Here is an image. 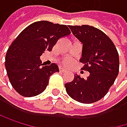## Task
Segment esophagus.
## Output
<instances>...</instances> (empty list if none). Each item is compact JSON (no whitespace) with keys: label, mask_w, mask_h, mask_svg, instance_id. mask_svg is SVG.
<instances>
[{"label":"esophagus","mask_w":127,"mask_h":127,"mask_svg":"<svg viewBox=\"0 0 127 127\" xmlns=\"http://www.w3.org/2000/svg\"><path fill=\"white\" fill-rule=\"evenodd\" d=\"M60 71H61L62 73H64V72H65V68H60Z\"/></svg>","instance_id":"34e87169"}]
</instances>
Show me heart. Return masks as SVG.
Wrapping results in <instances>:
<instances>
[{
	"label": "heart",
	"instance_id": "obj_1",
	"mask_svg": "<svg viewBox=\"0 0 127 127\" xmlns=\"http://www.w3.org/2000/svg\"><path fill=\"white\" fill-rule=\"evenodd\" d=\"M65 65H69V64H71V61H66V62H65Z\"/></svg>",
	"mask_w": 127,
	"mask_h": 127
}]
</instances>
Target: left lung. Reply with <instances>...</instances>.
<instances>
[{"mask_svg": "<svg viewBox=\"0 0 127 127\" xmlns=\"http://www.w3.org/2000/svg\"><path fill=\"white\" fill-rule=\"evenodd\" d=\"M69 29L83 44L81 69L89 71L90 76L84 79L74 74L71 82L65 84L66 92L79 102H95L107 94L118 75V53L111 40L93 26L70 25Z\"/></svg>", "mask_w": 127, "mask_h": 127, "instance_id": "obj_1", "label": "left lung"}]
</instances>
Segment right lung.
<instances>
[{
  "mask_svg": "<svg viewBox=\"0 0 127 127\" xmlns=\"http://www.w3.org/2000/svg\"><path fill=\"white\" fill-rule=\"evenodd\" d=\"M70 34L65 25L39 21L29 25L18 35L5 57L7 76L18 93L32 97L44 91L50 77L59 69L55 63L44 65L40 56L45 50L51 51L59 38Z\"/></svg>",
  "mask_w": 127,
  "mask_h": 127,
  "instance_id": "add662e5",
  "label": "right lung"
}]
</instances>
